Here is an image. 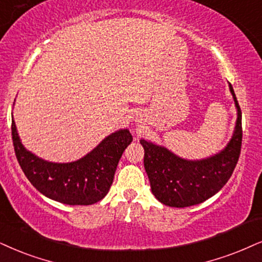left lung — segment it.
<instances>
[{
  "label": "left lung",
  "mask_w": 262,
  "mask_h": 262,
  "mask_svg": "<svg viewBox=\"0 0 262 262\" xmlns=\"http://www.w3.org/2000/svg\"><path fill=\"white\" fill-rule=\"evenodd\" d=\"M237 107L234 132L227 146L219 154L200 161H187L168 148L141 139L145 150L144 167L151 191L161 203L185 208L200 204L219 192L232 175L241 155L242 111L230 84Z\"/></svg>",
  "instance_id": "1"
}]
</instances>
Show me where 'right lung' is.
Returning <instances> with one entry per match:
<instances>
[{
	"mask_svg": "<svg viewBox=\"0 0 262 262\" xmlns=\"http://www.w3.org/2000/svg\"><path fill=\"white\" fill-rule=\"evenodd\" d=\"M12 139L19 165L42 194L64 204L89 205L107 194L120 158L133 137L128 129H121L105 138L84 157L70 163H53L26 150L14 120Z\"/></svg>",
	"mask_w": 262,
	"mask_h": 262,
	"instance_id": "add662e5",
	"label": "right lung"
}]
</instances>
